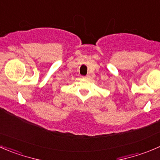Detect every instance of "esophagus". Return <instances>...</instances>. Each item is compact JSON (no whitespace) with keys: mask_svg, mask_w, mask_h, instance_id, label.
Listing matches in <instances>:
<instances>
[{"mask_svg":"<svg viewBox=\"0 0 160 160\" xmlns=\"http://www.w3.org/2000/svg\"><path fill=\"white\" fill-rule=\"evenodd\" d=\"M83 78H85V79H89V78H90V75H85V76H84Z\"/></svg>","mask_w":160,"mask_h":160,"instance_id":"obj_1","label":"esophagus"}]
</instances>
